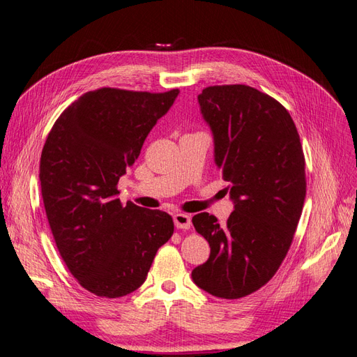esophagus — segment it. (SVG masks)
I'll return each mask as SVG.
<instances>
[{"label": "esophagus", "instance_id": "34e87169", "mask_svg": "<svg viewBox=\"0 0 357 357\" xmlns=\"http://www.w3.org/2000/svg\"><path fill=\"white\" fill-rule=\"evenodd\" d=\"M173 222H175V226L178 229H190L191 226V218L187 214H182V213H176L173 215Z\"/></svg>", "mask_w": 357, "mask_h": 357}]
</instances>
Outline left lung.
Wrapping results in <instances>:
<instances>
[{"label": "left lung", "instance_id": "1", "mask_svg": "<svg viewBox=\"0 0 357 357\" xmlns=\"http://www.w3.org/2000/svg\"><path fill=\"white\" fill-rule=\"evenodd\" d=\"M197 99L235 206L222 226L208 213L193 217L211 255L191 278L211 296L241 298L266 285L291 248L306 197L305 153L288 109L267 93L225 84Z\"/></svg>", "mask_w": 357, "mask_h": 357}]
</instances>
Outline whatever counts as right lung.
<instances>
[{
	"instance_id": "obj_1",
	"label": "right lung",
	"mask_w": 357,
	"mask_h": 357,
	"mask_svg": "<svg viewBox=\"0 0 357 357\" xmlns=\"http://www.w3.org/2000/svg\"><path fill=\"white\" fill-rule=\"evenodd\" d=\"M179 93L102 87L72 102L51 128L40 157V188L51 232L78 283L123 297L143 285L173 218L117 199L119 179Z\"/></svg>"
}]
</instances>
